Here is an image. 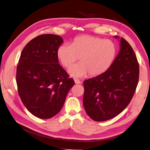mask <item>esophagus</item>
I'll list each match as a JSON object with an SVG mask.
<instances>
[{"mask_svg": "<svg viewBox=\"0 0 150 150\" xmlns=\"http://www.w3.org/2000/svg\"><path fill=\"white\" fill-rule=\"evenodd\" d=\"M74 82L76 84H81V81H80L79 80L77 79H74Z\"/></svg>", "mask_w": 150, "mask_h": 150, "instance_id": "34e87169", "label": "esophagus"}]
</instances>
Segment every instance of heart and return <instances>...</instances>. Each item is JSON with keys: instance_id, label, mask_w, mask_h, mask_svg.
<instances>
[{"instance_id": "1", "label": "heart", "mask_w": 150, "mask_h": 150, "mask_svg": "<svg viewBox=\"0 0 150 150\" xmlns=\"http://www.w3.org/2000/svg\"><path fill=\"white\" fill-rule=\"evenodd\" d=\"M117 55V47L112 40L84 35L76 38L70 45L63 44L57 51L58 59L68 68L78 60L80 63L70 67L68 72L73 78L102 75L110 69Z\"/></svg>"}]
</instances>
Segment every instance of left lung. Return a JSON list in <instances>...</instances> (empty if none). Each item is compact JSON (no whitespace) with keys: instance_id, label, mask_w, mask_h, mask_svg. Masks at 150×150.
Segmentation results:
<instances>
[{"instance_id":"1","label":"left lung","mask_w":150,"mask_h":150,"mask_svg":"<svg viewBox=\"0 0 150 150\" xmlns=\"http://www.w3.org/2000/svg\"><path fill=\"white\" fill-rule=\"evenodd\" d=\"M120 39L118 36H114ZM120 52L106 72L84 81L83 105L96 121L116 117L129 104L137 87L139 65L133 48L120 39Z\"/></svg>"}]
</instances>
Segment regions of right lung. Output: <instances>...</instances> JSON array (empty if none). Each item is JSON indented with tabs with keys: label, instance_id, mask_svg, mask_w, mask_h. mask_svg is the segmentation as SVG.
Instances as JSON below:
<instances>
[{
	"label": "right lung",
	"instance_id": "right-lung-1",
	"mask_svg": "<svg viewBox=\"0 0 150 150\" xmlns=\"http://www.w3.org/2000/svg\"><path fill=\"white\" fill-rule=\"evenodd\" d=\"M62 42L57 35L38 36L22 50L17 67L21 101L31 114L40 119L51 118L61 111L74 84L59 64L57 51Z\"/></svg>",
	"mask_w": 150,
	"mask_h": 150
}]
</instances>
